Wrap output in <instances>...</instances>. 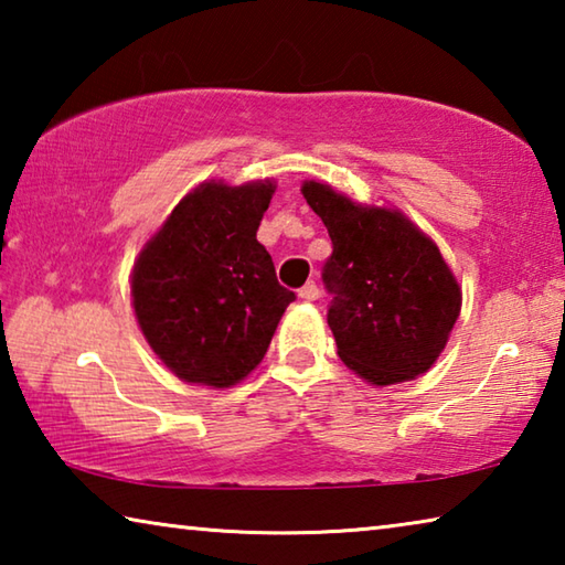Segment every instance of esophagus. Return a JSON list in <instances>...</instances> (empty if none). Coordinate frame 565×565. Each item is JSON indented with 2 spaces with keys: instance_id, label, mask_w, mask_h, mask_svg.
Returning <instances> with one entry per match:
<instances>
[{
  "instance_id": "obj_1",
  "label": "esophagus",
  "mask_w": 565,
  "mask_h": 565,
  "mask_svg": "<svg viewBox=\"0 0 565 565\" xmlns=\"http://www.w3.org/2000/svg\"><path fill=\"white\" fill-rule=\"evenodd\" d=\"M319 286H317V281H306L301 289H299V296L303 301H317L319 299Z\"/></svg>"
}]
</instances>
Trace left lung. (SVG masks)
<instances>
[{
  "instance_id": "8db88e82",
  "label": "left lung",
  "mask_w": 565,
  "mask_h": 565,
  "mask_svg": "<svg viewBox=\"0 0 565 565\" xmlns=\"http://www.w3.org/2000/svg\"><path fill=\"white\" fill-rule=\"evenodd\" d=\"M301 194L333 244L321 276L339 359L374 386L426 374L461 313L438 246L398 209L356 204L321 181H303Z\"/></svg>"
}]
</instances>
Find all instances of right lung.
I'll return each instance as SVG.
<instances>
[{"label":"right lung","instance_id":"1","mask_svg":"<svg viewBox=\"0 0 565 565\" xmlns=\"http://www.w3.org/2000/svg\"><path fill=\"white\" fill-rule=\"evenodd\" d=\"M274 181H204L181 199L131 271L139 329L189 384L228 388L259 366L296 296L276 281L256 228Z\"/></svg>","mask_w":565,"mask_h":565}]
</instances>
